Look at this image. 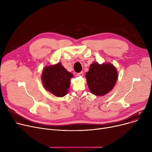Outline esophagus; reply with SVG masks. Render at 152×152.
<instances>
[{"label":"esophagus","mask_w":152,"mask_h":152,"mask_svg":"<svg viewBox=\"0 0 152 152\" xmlns=\"http://www.w3.org/2000/svg\"><path fill=\"white\" fill-rule=\"evenodd\" d=\"M77 75L78 76H83V72H80V73H78L77 74Z\"/></svg>","instance_id":"1"}]
</instances>
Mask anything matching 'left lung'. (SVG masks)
Masks as SVG:
<instances>
[{
	"label": "left lung",
	"mask_w": 152,
	"mask_h": 152,
	"mask_svg": "<svg viewBox=\"0 0 152 152\" xmlns=\"http://www.w3.org/2000/svg\"><path fill=\"white\" fill-rule=\"evenodd\" d=\"M87 83L92 94L103 96L113 89L118 79L116 68L111 63L91 64L86 73Z\"/></svg>",
	"instance_id": "1"
}]
</instances>
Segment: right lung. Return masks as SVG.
Segmentation results:
<instances>
[{"instance_id": "add662e5", "label": "right lung", "mask_w": 152, "mask_h": 152, "mask_svg": "<svg viewBox=\"0 0 152 152\" xmlns=\"http://www.w3.org/2000/svg\"><path fill=\"white\" fill-rule=\"evenodd\" d=\"M73 75L64 68L61 63L45 66L42 71L41 79L44 88L58 97L68 93L70 79Z\"/></svg>"}]
</instances>
